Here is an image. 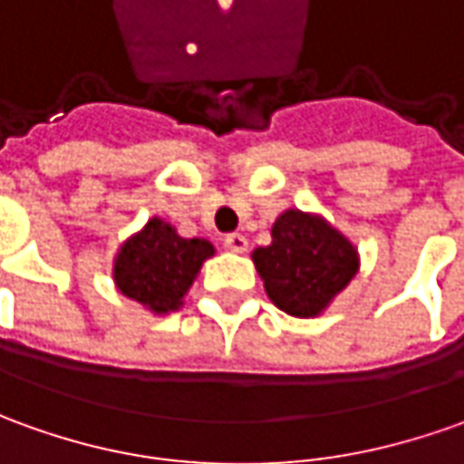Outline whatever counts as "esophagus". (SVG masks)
<instances>
[{
	"instance_id": "esophagus-1",
	"label": "esophagus",
	"mask_w": 464,
	"mask_h": 464,
	"mask_svg": "<svg viewBox=\"0 0 464 464\" xmlns=\"http://www.w3.org/2000/svg\"><path fill=\"white\" fill-rule=\"evenodd\" d=\"M223 246H226V248H231V251H236V254H244L248 241H246L244 233H228V236L223 238Z\"/></svg>"
}]
</instances>
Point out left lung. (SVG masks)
<instances>
[{
    "label": "left lung",
    "mask_w": 464,
    "mask_h": 464,
    "mask_svg": "<svg viewBox=\"0 0 464 464\" xmlns=\"http://www.w3.org/2000/svg\"><path fill=\"white\" fill-rule=\"evenodd\" d=\"M264 289L279 310L314 317L358 272L353 244L320 216L285 210L272 228V244L254 251Z\"/></svg>",
    "instance_id": "left-lung-1"
}]
</instances>
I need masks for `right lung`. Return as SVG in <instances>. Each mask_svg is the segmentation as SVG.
Here are the masks:
<instances>
[{
  "instance_id": "right-lung-1",
  "label": "right lung",
  "mask_w": 464,
  "mask_h": 464,
  "mask_svg": "<svg viewBox=\"0 0 464 464\" xmlns=\"http://www.w3.org/2000/svg\"><path fill=\"white\" fill-rule=\"evenodd\" d=\"M216 254L206 238H182L169 223L152 218L131 236L113 258V282L119 292L157 314L182 304L203 261Z\"/></svg>"
}]
</instances>
